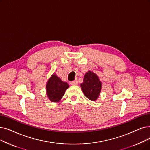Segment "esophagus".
Returning <instances> with one entry per match:
<instances>
[{
	"label": "esophagus",
	"instance_id": "esophagus-1",
	"mask_svg": "<svg viewBox=\"0 0 150 150\" xmlns=\"http://www.w3.org/2000/svg\"><path fill=\"white\" fill-rule=\"evenodd\" d=\"M70 84H72V85H77V84H78V81L76 80H74L73 81H71Z\"/></svg>",
	"mask_w": 150,
	"mask_h": 150
}]
</instances>
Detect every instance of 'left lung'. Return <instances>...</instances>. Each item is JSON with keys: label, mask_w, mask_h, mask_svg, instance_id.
Returning a JSON list of instances; mask_svg holds the SVG:
<instances>
[{"label": "left lung", "mask_w": 150, "mask_h": 150, "mask_svg": "<svg viewBox=\"0 0 150 150\" xmlns=\"http://www.w3.org/2000/svg\"><path fill=\"white\" fill-rule=\"evenodd\" d=\"M84 94L91 100H96L99 97L102 83L96 74L89 71L84 76L83 83L80 84Z\"/></svg>", "instance_id": "1"}]
</instances>
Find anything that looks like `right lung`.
Returning a JSON list of instances; mask_svg holds the SVG:
<instances>
[{
    "mask_svg": "<svg viewBox=\"0 0 150 150\" xmlns=\"http://www.w3.org/2000/svg\"><path fill=\"white\" fill-rule=\"evenodd\" d=\"M46 87L48 99L51 102H56L61 99L69 86L67 83L62 81L59 77L53 74L48 80Z\"/></svg>",
    "mask_w": 150,
    "mask_h": 150,
    "instance_id": "1",
    "label": "right lung"
}]
</instances>
